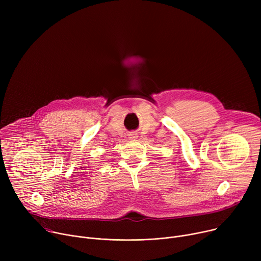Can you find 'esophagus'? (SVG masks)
I'll use <instances>...</instances> for the list:
<instances>
[{"instance_id":"34e87169","label":"esophagus","mask_w":261,"mask_h":261,"mask_svg":"<svg viewBox=\"0 0 261 261\" xmlns=\"http://www.w3.org/2000/svg\"><path fill=\"white\" fill-rule=\"evenodd\" d=\"M135 137H136V134H134V133L130 134V138H135Z\"/></svg>"}]
</instances>
